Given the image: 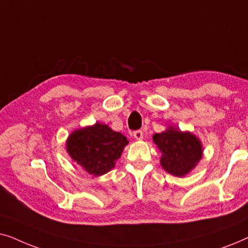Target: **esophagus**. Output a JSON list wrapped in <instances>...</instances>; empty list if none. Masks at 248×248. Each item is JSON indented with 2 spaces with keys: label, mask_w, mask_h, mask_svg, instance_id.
Segmentation results:
<instances>
[{
  "label": "esophagus",
  "mask_w": 248,
  "mask_h": 248,
  "mask_svg": "<svg viewBox=\"0 0 248 248\" xmlns=\"http://www.w3.org/2000/svg\"><path fill=\"white\" fill-rule=\"evenodd\" d=\"M133 137H134L135 139H137V140H142V139H143V132H142L141 130L134 131Z\"/></svg>",
  "instance_id": "1"
}]
</instances>
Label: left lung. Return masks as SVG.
Masks as SVG:
<instances>
[{"label":"left lung","instance_id":"8db88e82","mask_svg":"<svg viewBox=\"0 0 248 248\" xmlns=\"http://www.w3.org/2000/svg\"><path fill=\"white\" fill-rule=\"evenodd\" d=\"M154 141L162 155L161 166L171 175H186L202 157L201 142L188 132L169 128L155 134Z\"/></svg>","mask_w":248,"mask_h":248}]
</instances>
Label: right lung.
Listing matches in <instances>:
<instances>
[{"label": "right lung", "instance_id": "1", "mask_svg": "<svg viewBox=\"0 0 248 248\" xmlns=\"http://www.w3.org/2000/svg\"><path fill=\"white\" fill-rule=\"evenodd\" d=\"M127 143L123 134L114 132L107 125L96 123L74 131L67 139L66 149L77 164L89 174L99 176L114 167Z\"/></svg>", "mask_w": 248, "mask_h": 248}]
</instances>
